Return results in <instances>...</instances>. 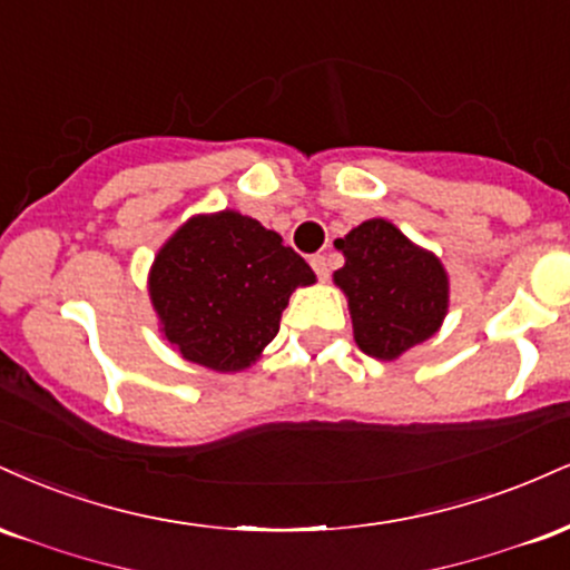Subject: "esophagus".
<instances>
[{"mask_svg": "<svg viewBox=\"0 0 570 570\" xmlns=\"http://www.w3.org/2000/svg\"><path fill=\"white\" fill-rule=\"evenodd\" d=\"M311 267L316 271L318 278H326L330 276V257H326V254H313Z\"/></svg>", "mask_w": 570, "mask_h": 570, "instance_id": "34e87169", "label": "esophagus"}]
</instances>
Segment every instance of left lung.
Segmentation results:
<instances>
[{"label": "left lung", "mask_w": 570, "mask_h": 570, "mask_svg": "<svg viewBox=\"0 0 570 570\" xmlns=\"http://www.w3.org/2000/svg\"><path fill=\"white\" fill-rule=\"evenodd\" d=\"M345 265L335 284L348 297L353 337L367 356L394 362L442 326L450 284L440 259L389 219H367L337 238Z\"/></svg>", "instance_id": "obj_1"}]
</instances>
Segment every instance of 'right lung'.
<instances>
[{
	"mask_svg": "<svg viewBox=\"0 0 570 570\" xmlns=\"http://www.w3.org/2000/svg\"><path fill=\"white\" fill-rule=\"evenodd\" d=\"M313 281L311 265L278 233L225 208L187 219L163 244L149 299L181 358L238 372L278 335L292 292Z\"/></svg>",
	"mask_w": 570,
	"mask_h": 570,
	"instance_id": "1",
	"label": "right lung"
}]
</instances>
